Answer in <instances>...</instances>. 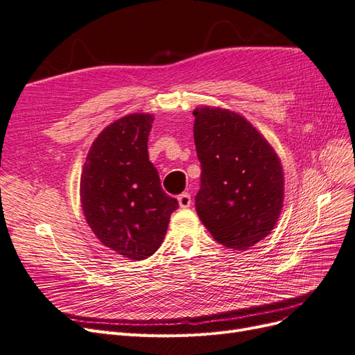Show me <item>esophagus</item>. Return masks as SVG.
<instances>
[{
	"mask_svg": "<svg viewBox=\"0 0 355 355\" xmlns=\"http://www.w3.org/2000/svg\"><path fill=\"white\" fill-rule=\"evenodd\" d=\"M178 201H179V206H180V207H184V209L189 207V206H191V202H192L191 196L188 194V192H182V194L178 197Z\"/></svg>",
	"mask_w": 355,
	"mask_h": 355,
	"instance_id": "1",
	"label": "esophagus"
}]
</instances>
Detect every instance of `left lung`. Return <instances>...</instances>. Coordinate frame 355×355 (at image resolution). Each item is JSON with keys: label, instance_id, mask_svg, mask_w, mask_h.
Segmentation results:
<instances>
[{"label": "left lung", "instance_id": "1", "mask_svg": "<svg viewBox=\"0 0 355 355\" xmlns=\"http://www.w3.org/2000/svg\"><path fill=\"white\" fill-rule=\"evenodd\" d=\"M201 164L196 209L219 244L245 250L265 239L283 207V168L271 145L241 115L201 106L194 111Z\"/></svg>", "mask_w": 355, "mask_h": 355}]
</instances>
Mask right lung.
<instances>
[{"instance_id":"right-lung-1","label":"right lung","mask_w":355,"mask_h":355,"mask_svg":"<svg viewBox=\"0 0 355 355\" xmlns=\"http://www.w3.org/2000/svg\"><path fill=\"white\" fill-rule=\"evenodd\" d=\"M153 121L149 114H132L106 127L92 145L80 182L84 216L96 237L135 261L158 250L179 207L148 157Z\"/></svg>"}]
</instances>
